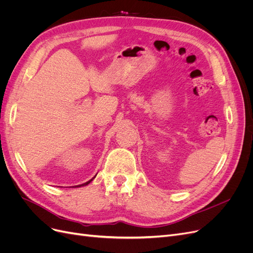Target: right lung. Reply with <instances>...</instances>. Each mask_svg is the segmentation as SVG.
<instances>
[{
    "label": "right lung",
    "instance_id": "add662e5",
    "mask_svg": "<svg viewBox=\"0 0 253 253\" xmlns=\"http://www.w3.org/2000/svg\"><path fill=\"white\" fill-rule=\"evenodd\" d=\"M91 181V179L90 180H88V181H86L85 183H83V185H80V186H86V185H88V183Z\"/></svg>",
    "mask_w": 253,
    "mask_h": 253
}]
</instances>
